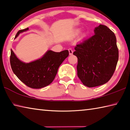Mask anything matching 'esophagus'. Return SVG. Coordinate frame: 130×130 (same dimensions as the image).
Here are the masks:
<instances>
[{
    "mask_svg": "<svg viewBox=\"0 0 130 130\" xmlns=\"http://www.w3.org/2000/svg\"><path fill=\"white\" fill-rule=\"evenodd\" d=\"M69 54H70V55H73V50L71 48L69 49Z\"/></svg>",
    "mask_w": 130,
    "mask_h": 130,
    "instance_id": "34e87169",
    "label": "esophagus"
}]
</instances>
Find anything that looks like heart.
<instances>
[{
	"mask_svg": "<svg viewBox=\"0 0 130 130\" xmlns=\"http://www.w3.org/2000/svg\"><path fill=\"white\" fill-rule=\"evenodd\" d=\"M79 32V31H78V30L77 31V32Z\"/></svg>",
	"mask_w": 130,
	"mask_h": 130,
	"instance_id": "1",
	"label": "heart"
}]
</instances>
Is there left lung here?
<instances>
[{"label":"left lung","instance_id":"left-lung-1","mask_svg":"<svg viewBox=\"0 0 130 130\" xmlns=\"http://www.w3.org/2000/svg\"><path fill=\"white\" fill-rule=\"evenodd\" d=\"M95 34L79 42L73 55L78 59L77 75L88 87L102 85L113 75L119 60L115 34L108 27L99 25Z\"/></svg>","mask_w":130,"mask_h":130}]
</instances>
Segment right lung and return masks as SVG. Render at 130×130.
<instances>
[{"mask_svg": "<svg viewBox=\"0 0 130 130\" xmlns=\"http://www.w3.org/2000/svg\"><path fill=\"white\" fill-rule=\"evenodd\" d=\"M28 29V28L19 30L15 38ZM69 55L68 50L60 52L48 51L41 59L25 63L20 60L11 49L10 61L12 70L20 80L29 88L39 89L52 83L59 66Z\"/></svg>", "mask_w": 130, "mask_h": 130, "instance_id": "obj_1", "label": "right lung"}]
</instances>
